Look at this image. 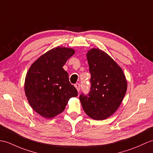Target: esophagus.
Returning <instances> with one entry per match:
<instances>
[{
  "label": "esophagus",
  "instance_id": "34e87169",
  "mask_svg": "<svg viewBox=\"0 0 153 153\" xmlns=\"http://www.w3.org/2000/svg\"><path fill=\"white\" fill-rule=\"evenodd\" d=\"M75 87L76 88V89H77V91H78V92H79V91H80V84L79 83H76V85H75Z\"/></svg>",
  "mask_w": 153,
  "mask_h": 153
}]
</instances>
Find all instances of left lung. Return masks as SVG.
Instances as JSON below:
<instances>
[{
  "label": "left lung",
  "instance_id": "8db88e82",
  "mask_svg": "<svg viewBox=\"0 0 153 153\" xmlns=\"http://www.w3.org/2000/svg\"><path fill=\"white\" fill-rule=\"evenodd\" d=\"M87 59L91 73V90L81 94L79 100L85 113L100 120L114 113L121 104L127 90V81L122 68L104 51L93 48Z\"/></svg>",
  "mask_w": 153,
  "mask_h": 153
}]
</instances>
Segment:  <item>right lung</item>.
<instances>
[{
    "mask_svg": "<svg viewBox=\"0 0 153 153\" xmlns=\"http://www.w3.org/2000/svg\"><path fill=\"white\" fill-rule=\"evenodd\" d=\"M75 51L56 47L40 56L28 69L25 81V93L35 111L47 119L62 113L69 99L77 96L63 69Z\"/></svg>",
    "mask_w": 153,
    "mask_h": 153,
    "instance_id": "1",
    "label": "right lung"
}]
</instances>
